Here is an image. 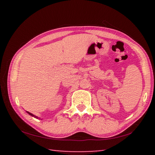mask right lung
Instances as JSON below:
<instances>
[{
    "label": "right lung",
    "mask_w": 155,
    "mask_h": 155,
    "mask_svg": "<svg viewBox=\"0 0 155 155\" xmlns=\"http://www.w3.org/2000/svg\"><path fill=\"white\" fill-rule=\"evenodd\" d=\"M28 113V114H29V115H31V116H33V117H36V118H38V117H37V116H35V115H34L33 114H31V113H29V112H27Z\"/></svg>",
    "instance_id": "1"
}]
</instances>
